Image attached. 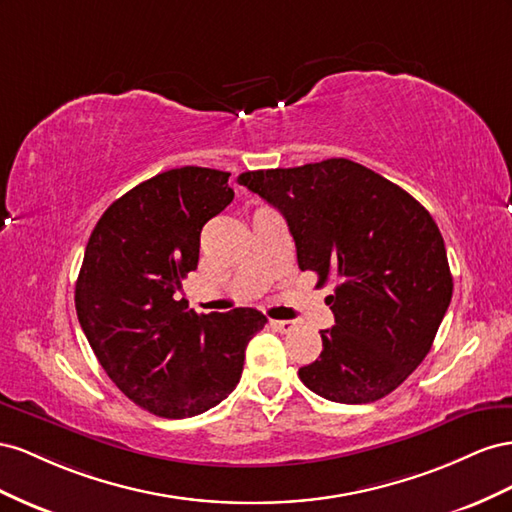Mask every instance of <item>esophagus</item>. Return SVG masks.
<instances>
[{"label": "esophagus", "mask_w": 512, "mask_h": 512, "mask_svg": "<svg viewBox=\"0 0 512 512\" xmlns=\"http://www.w3.org/2000/svg\"><path fill=\"white\" fill-rule=\"evenodd\" d=\"M294 321H289V319H274L272 321V328L274 330H279V332H291L294 330Z\"/></svg>", "instance_id": "34e87169"}]
</instances>
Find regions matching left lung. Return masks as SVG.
Wrapping results in <instances>:
<instances>
[{
    "label": "left lung",
    "instance_id": "1",
    "mask_svg": "<svg viewBox=\"0 0 512 512\" xmlns=\"http://www.w3.org/2000/svg\"><path fill=\"white\" fill-rule=\"evenodd\" d=\"M248 191L279 210L300 270L324 285L334 326L321 354L298 371L334 403H371L425 360L452 298L446 246L431 214L382 175L347 158L246 171Z\"/></svg>",
    "mask_w": 512,
    "mask_h": 512
}]
</instances>
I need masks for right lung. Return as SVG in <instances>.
<instances>
[{
  "label": "right lung",
  "mask_w": 512,
  "mask_h": 512,
  "mask_svg": "<svg viewBox=\"0 0 512 512\" xmlns=\"http://www.w3.org/2000/svg\"><path fill=\"white\" fill-rule=\"evenodd\" d=\"M229 173L180 167L100 216L75 287L79 324L130 401L163 418L208 412L236 388L244 349L266 326L255 309L197 315L175 300L197 268L201 229L233 201Z\"/></svg>",
  "instance_id": "add662e5"
}]
</instances>
